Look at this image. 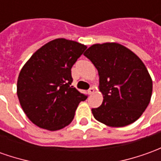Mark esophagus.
I'll return each instance as SVG.
<instances>
[{
    "label": "esophagus",
    "mask_w": 161,
    "mask_h": 161,
    "mask_svg": "<svg viewBox=\"0 0 161 161\" xmlns=\"http://www.w3.org/2000/svg\"><path fill=\"white\" fill-rule=\"evenodd\" d=\"M93 92H94V88H93V87H91V88L88 90V93L91 95V94H92Z\"/></svg>",
    "instance_id": "34e87169"
}]
</instances>
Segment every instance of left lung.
<instances>
[{
    "instance_id": "1",
    "label": "left lung",
    "mask_w": 161,
    "mask_h": 161,
    "mask_svg": "<svg viewBox=\"0 0 161 161\" xmlns=\"http://www.w3.org/2000/svg\"><path fill=\"white\" fill-rule=\"evenodd\" d=\"M84 55L93 63L99 76L103 102L92 108L94 118L110 127L136 122L149 105L153 81L137 55L118 43L95 44Z\"/></svg>"
}]
</instances>
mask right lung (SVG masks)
Instances as JSON below:
<instances>
[{"label": "right lung", "instance_id": "1", "mask_svg": "<svg viewBox=\"0 0 161 161\" xmlns=\"http://www.w3.org/2000/svg\"><path fill=\"white\" fill-rule=\"evenodd\" d=\"M86 46L56 39L37 50L22 68L17 97L24 112L39 128L58 130L72 122L78 104L87 99L71 86V68Z\"/></svg>", "mask_w": 161, "mask_h": 161}]
</instances>
